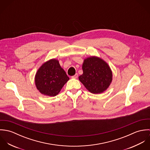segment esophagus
<instances>
[{"instance_id":"1","label":"esophagus","mask_w":150,"mask_h":150,"mask_svg":"<svg viewBox=\"0 0 150 150\" xmlns=\"http://www.w3.org/2000/svg\"><path fill=\"white\" fill-rule=\"evenodd\" d=\"M77 77H78V74H77V73H76L75 75H74V76H73L71 77L72 79H77Z\"/></svg>"}]
</instances>
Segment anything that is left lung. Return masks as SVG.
<instances>
[{
  "instance_id": "8db88e82",
  "label": "left lung",
  "mask_w": 150,
  "mask_h": 150,
  "mask_svg": "<svg viewBox=\"0 0 150 150\" xmlns=\"http://www.w3.org/2000/svg\"><path fill=\"white\" fill-rule=\"evenodd\" d=\"M83 74L79 80L92 93H103L109 87L112 80V73L109 65L102 58L91 56L84 60Z\"/></svg>"
}]
</instances>
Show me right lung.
I'll use <instances>...</instances> for the list:
<instances>
[{"mask_svg":"<svg viewBox=\"0 0 150 150\" xmlns=\"http://www.w3.org/2000/svg\"><path fill=\"white\" fill-rule=\"evenodd\" d=\"M69 80L59 61L51 59L44 62L38 70L35 77V85L43 95L55 96L57 95Z\"/></svg>","mask_w":150,"mask_h":150,"instance_id":"obj_1","label":"right lung"}]
</instances>
